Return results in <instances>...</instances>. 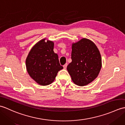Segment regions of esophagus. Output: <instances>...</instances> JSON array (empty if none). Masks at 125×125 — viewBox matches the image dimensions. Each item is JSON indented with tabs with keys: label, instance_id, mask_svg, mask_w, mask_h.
Returning <instances> with one entry per match:
<instances>
[{
	"label": "esophagus",
	"instance_id": "esophagus-1",
	"mask_svg": "<svg viewBox=\"0 0 125 125\" xmlns=\"http://www.w3.org/2000/svg\"><path fill=\"white\" fill-rule=\"evenodd\" d=\"M67 65H68V64H67V63H65V64L64 65H63V68H64V69H65L67 68Z\"/></svg>",
	"mask_w": 125,
	"mask_h": 125
}]
</instances>
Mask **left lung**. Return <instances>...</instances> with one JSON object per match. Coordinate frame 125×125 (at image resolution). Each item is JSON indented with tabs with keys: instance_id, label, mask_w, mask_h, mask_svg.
<instances>
[{
	"instance_id": "obj_1",
	"label": "left lung",
	"mask_w": 125,
	"mask_h": 125,
	"mask_svg": "<svg viewBox=\"0 0 125 125\" xmlns=\"http://www.w3.org/2000/svg\"><path fill=\"white\" fill-rule=\"evenodd\" d=\"M71 59L67 70L75 84L86 85L99 75L102 66V57L96 45L90 40L83 38L72 43Z\"/></svg>"
}]
</instances>
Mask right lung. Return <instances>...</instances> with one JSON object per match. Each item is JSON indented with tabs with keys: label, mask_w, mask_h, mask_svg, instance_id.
I'll list each match as a JSON object with an SVG mask.
<instances>
[{
	"label": "right lung",
	"mask_w": 125,
	"mask_h": 125,
	"mask_svg": "<svg viewBox=\"0 0 125 125\" xmlns=\"http://www.w3.org/2000/svg\"><path fill=\"white\" fill-rule=\"evenodd\" d=\"M46 39L37 42L31 48L26 60L29 75L42 86L52 83L58 71L63 69L60 64L58 55L54 52V42Z\"/></svg>",
	"instance_id": "1"
}]
</instances>
